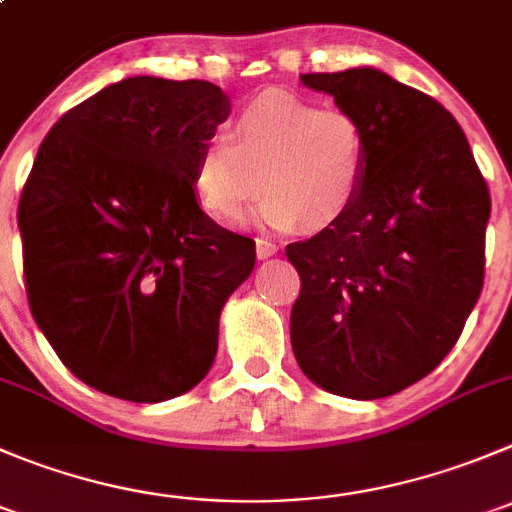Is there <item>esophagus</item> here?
<instances>
[{"instance_id": "obj_1", "label": "esophagus", "mask_w": 512, "mask_h": 512, "mask_svg": "<svg viewBox=\"0 0 512 512\" xmlns=\"http://www.w3.org/2000/svg\"><path fill=\"white\" fill-rule=\"evenodd\" d=\"M276 251H279V246L274 241H269V238H256V256L259 259H271Z\"/></svg>"}]
</instances>
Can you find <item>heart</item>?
Here are the masks:
<instances>
[{"mask_svg":"<svg viewBox=\"0 0 512 512\" xmlns=\"http://www.w3.org/2000/svg\"><path fill=\"white\" fill-rule=\"evenodd\" d=\"M367 160V130L357 115L269 90L241 107L226 140L203 145L191 183L203 211L216 218L238 216L261 188V223L319 231L354 206Z\"/></svg>","mask_w":512,"mask_h":512,"instance_id":"1","label":"heart"}]
</instances>
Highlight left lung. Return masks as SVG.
<instances>
[{"instance_id":"1","label":"left lung","mask_w":512,"mask_h":512,"mask_svg":"<svg viewBox=\"0 0 512 512\" xmlns=\"http://www.w3.org/2000/svg\"><path fill=\"white\" fill-rule=\"evenodd\" d=\"M301 82L357 115L369 160L347 216L286 246L301 276L291 349L326 392L389 397L445 359L478 304L488 183L435 97L374 67Z\"/></svg>"}]
</instances>
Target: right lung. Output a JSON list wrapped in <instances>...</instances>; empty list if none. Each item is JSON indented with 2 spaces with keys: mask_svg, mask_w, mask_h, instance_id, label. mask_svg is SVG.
<instances>
[{
  "mask_svg": "<svg viewBox=\"0 0 512 512\" xmlns=\"http://www.w3.org/2000/svg\"><path fill=\"white\" fill-rule=\"evenodd\" d=\"M231 113L206 80L128 77L62 115L19 198L24 286L65 367L97 392L196 387L256 243L206 216L193 163Z\"/></svg>",
  "mask_w": 512,
  "mask_h": 512,
  "instance_id": "add662e5",
  "label": "right lung"
}]
</instances>
